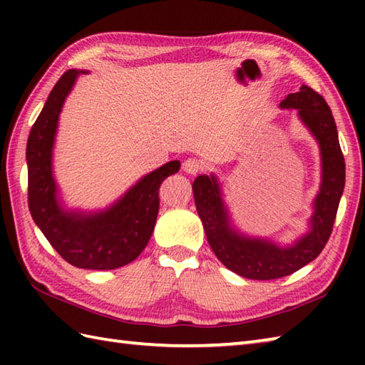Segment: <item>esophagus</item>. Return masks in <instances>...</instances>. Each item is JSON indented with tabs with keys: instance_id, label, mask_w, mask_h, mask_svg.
<instances>
[{
	"instance_id": "obj_1",
	"label": "esophagus",
	"mask_w": 365,
	"mask_h": 365,
	"mask_svg": "<svg viewBox=\"0 0 365 365\" xmlns=\"http://www.w3.org/2000/svg\"><path fill=\"white\" fill-rule=\"evenodd\" d=\"M182 168H183V170H185V173H187V174L195 175V174L199 173L200 169H202V163H200L197 158H188V160L183 161Z\"/></svg>"
}]
</instances>
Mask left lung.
<instances>
[{
  "label": "left lung",
  "mask_w": 365,
  "mask_h": 365,
  "mask_svg": "<svg viewBox=\"0 0 365 365\" xmlns=\"http://www.w3.org/2000/svg\"><path fill=\"white\" fill-rule=\"evenodd\" d=\"M279 106L297 110L299 120L320 147L322 182L304 235L292 245L281 246L269 238L243 234L232 221L218 177L202 174L192 183L196 210L215 255L230 271L257 281L289 276L319 257L329 240L345 187V160L334 118L324 98L302 84Z\"/></svg>",
  "instance_id": "obj_1"
}]
</instances>
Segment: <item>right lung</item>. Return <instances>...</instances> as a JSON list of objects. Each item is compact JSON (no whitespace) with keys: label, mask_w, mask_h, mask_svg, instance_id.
<instances>
[{"label":"right lung","mask_w":365,"mask_h":365,"mask_svg":"<svg viewBox=\"0 0 365 365\" xmlns=\"http://www.w3.org/2000/svg\"><path fill=\"white\" fill-rule=\"evenodd\" d=\"M86 71H67L54 84L29 131L26 144L28 204L37 227L66 262L76 268L114 269L133 262L149 243L158 216V190L178 173L180 161L152 170L103 210L67 208L53 173L59 115L76 80Z\"/></svg>","instance_id":"right-lung-1"}]
</instances>
